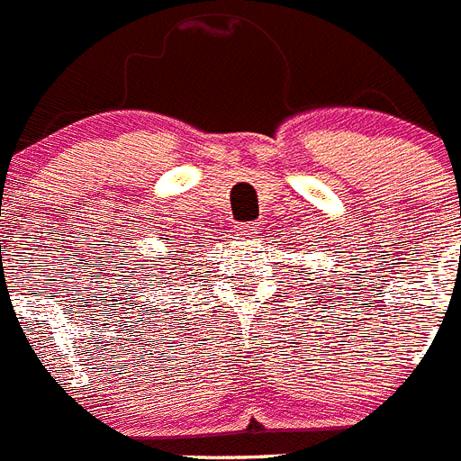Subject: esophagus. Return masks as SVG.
<instances>
[{
  "label": "esophagus",
  "mask_w": 461,
  "mask_h": 461,
  "mask_svg": "<svg viewBox=\"0 0 461 461\" xmlns=\"http://www.w3.org/2000/svg\"><path fill=\"white\" fill-rule=\"evenodd\" d=\"M259 230H262V227H259L258 222H241V225H234L236 236H255L259 234Z\"/></svg>",
  "instance_id": "1"
}]
</instances>
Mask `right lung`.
I'll return each instance as SVG.
<instances>
[{
	"label": "right lung",
	"mask_w": 461,
	"mask_h": 461,
	"mask_svg": "<svg viewBox=\"0 0 461 461\" xmlns=\"http://www.w3.org/2000/svg\"><path fill=\"white\" fill-rule=\"evenodd\" d=\"M167 259H171V258H167ZM164 267H169V264H164Z\"/></svg>",
	"instance_id": "obj_1"
}]
</instances>
